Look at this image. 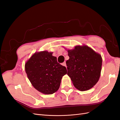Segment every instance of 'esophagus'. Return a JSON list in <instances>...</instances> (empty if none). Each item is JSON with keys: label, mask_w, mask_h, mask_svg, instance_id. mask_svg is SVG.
I'll return each mask as SVG.
<instances>
[{"label": "esophagus", "mask_w": 120, "mask_h": 120, "mask_svg": "<svg viewBox=\"0 0 120 120\" xmlns=\"http://www.w3.org/2000/svg\"><path fill=\"white\" fill-rule=\"evenodd\" d=\"M61 65H62V66H63L66 67L67 68V66H66V62H64V63H62V64H61Z\"/></svg>", "instance_id": "34e87169"}]
</instances>
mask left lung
Wrapping results in <instances>:
<instances>
[{
  "instance_id": "1",
  "label": "left lung",
  "mask_w": 120,
  "mask_h": 120,
  "mask_svg": "<svg viewBox=\"0 0 120 120\" xmlns=\"http://www.w3.org/2000/svg\"><path fill=\"white\" fill-rule=\"evenodd\" d=\"M68 52L70 59L66 61L67 75L75 88L81 91L92 88L101 75V54L86 45H77L74 49H68Z\"/></svg>"
}]
</instances>
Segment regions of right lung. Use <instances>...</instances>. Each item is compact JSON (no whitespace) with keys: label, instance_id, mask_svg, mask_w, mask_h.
<instances>
[{"label":"right lung","instance_id":"right-lung-1","mask_svg":"<svg viewBox=\"0 0 120 120\" xmlns=\"http://www.w3.org/2000/svg\"><path fill=\"white\" fill-rule=\"evenodd\" d=\"M52 53L46 50L35 52L25 64V71L32 85L46 95L59 90L62 77L67 73L66 68L57 63Z\"/></svg>","mask_w":120,"mask_h":120}]
</instances>
